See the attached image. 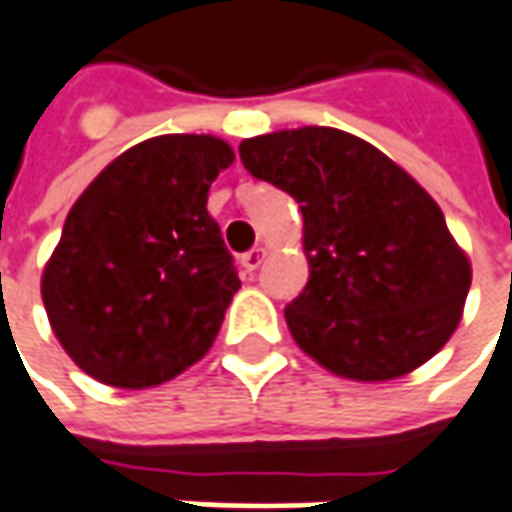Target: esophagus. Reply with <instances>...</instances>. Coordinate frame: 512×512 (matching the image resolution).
Returning <instances> with one entry per match:
<instances>
[{
  "instance_id": "esophagus-1",
  "label": "esophagus",
  "mask_w": 512,
  "mask_h": 512,
  "mask_svg": "<svg viewBox=\"0 0 512 512\" xmlns=\"http://www.w3.org/2000/svg\"><path fill=\"white\" fill-rule=\"evenodd\" d=\"M266 255H269V249H266V246H255L252 252H246V255L241 257V266H243V269H246V271L260 269V263L266 260Z\"/></svg>"
}]
</instances>
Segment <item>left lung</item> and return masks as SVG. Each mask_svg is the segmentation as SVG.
Wrapping results in <instances>:
<instances>
[{
    "mask_svg": "<svg viewBox=\"0 0 512 512\" xmlns=\"http://www.w3.org/2000/svg\"><path fill=\"white\" fill-rule=\"evenodd\" d=\"M238 154L300 204L311 277L285 322L302 353L339 378L378 384L443 350L462 319L471 260L398 162L328 125L243 139Z\"/></svg>",
    "mask_w": 512,
    "mask_h": 512,
    "instance_id": "left-lung-1",
    "label": "left lung"
}]
</instances>
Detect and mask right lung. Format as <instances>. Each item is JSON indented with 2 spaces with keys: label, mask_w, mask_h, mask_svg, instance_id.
I'll list each match as a JSON object with an SVG mask.
<instances>
[{
  "label": "right lung",
  "mask_w": 512,
  "mask_h": 512,
  "mask_svg": "<svg viewBox=\"0 0 512 512\" xmlns=\"http://www.w3.org/2000/svg\"><path fill=\"white\" fill-rule=\"evenodd\" d=\"M235 162L212 134L137 142L66 215L41 300L66 356L100 384H165L207 356L241 288L210 184Z\"/></svg>",
  "instance_id": "right-lung-1"
}]
</instances>
